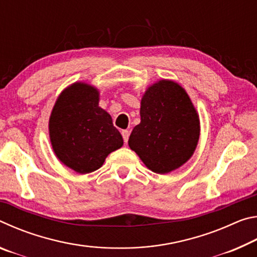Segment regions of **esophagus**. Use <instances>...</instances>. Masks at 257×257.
Returning <instances> with one entry per match:
<instances>
[{"label": "esophagus", "instance_id": "34e87169", "mask_svg": "<svg viewBox=\"0 0 257 257\" xmlns=\"http://www.w3.org/2000/svg\"><path fill=\"white\" fill-rule=\"evenodd\" d=\"M121 134H122V137H123L124 143H125V144H127L128 139H129V132H128V130H122V133H121Z\"/></svg>", "mask_w": 257, "mask_h": 257}]
</instances>
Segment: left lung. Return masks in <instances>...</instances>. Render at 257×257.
<instances>
[{
	"label": "left lung",
	"instance_id": "left-lung-1",
	"mask_svg": "<svg viewBox=\"0 0 257 257\" xmlns=\"http://www.w3.org/2000/svg\"><path fill=\"white\" fill-rule=\"evenodd\" d=\"M141 123L133 129L128 145L155 173L180 168L196 150L201 122L185 88L161 79L145 90L141 101Z\"/></svg>",
	"mask_w": 257,
	"mask_h": 257
}]
</instances>
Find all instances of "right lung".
<instances>
[{
    "label": "right lung",
    "mask_w": 257,
    "mask_h": 257,
    "mask_svg": "<svg viewBox=\"0 0 257 257\" xmlns=\"http://www.w3.org/2000/svg\"><path fill=\"white\" fill-rule=\"evenodd\" d=\"M98 103L96 87L77 81L61 92L50 115V142L55 156L80 175L97 170L108 154L123 145L111 115Z\"/></svg>",
    "instance_id": "obj_1"
}]
</instances>
